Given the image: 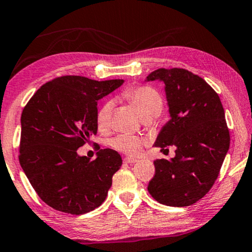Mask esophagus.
I'll use <instances>...</instances> for the list:
<instances>
[{
    "label": "esophagus",
    "mask_w": 252,
    "mask_h": 252,
    "mask_svg": "<svg viewBox=\"0 0 252 252\" xmlns=\"http://www.w3.org/2000/svg\"><path fill=\"white\" fill-rule=\"evenodd\" d=\"M136 161H137V159H136V158H134V157L124 158V163H126V164H133V163H136Z\"/></svg>",
    "instance_id": "obj_1"
}]
</instances>
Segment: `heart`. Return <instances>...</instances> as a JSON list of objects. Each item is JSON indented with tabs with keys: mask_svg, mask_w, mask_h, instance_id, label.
Segmentation results:
<instances>
[{
	"mask_svg": "<svg viewBox=\"0 0 252 252\" xmlns=\"http://www.w3.org/2000/svg\"><path fill=\"white\" fill-rule=\"evenodd\" d=\"M123 98L128 101L137 110L142 118L157 117L163 110V98L156 89L150 86H137L126 89L123 93ZM113 104L111 101H105L99 106L96 113V123L99 129H104L110 125ZM143 139L129 134H119L110 140V144L120 153L136 155L143 146Z\"/></svg>",
	"mask_w": 252,
	"mask_h": 252,
	"instance_id": "heart-1",
	"label": "heart"
}]
</instances>
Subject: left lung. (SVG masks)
Here are the masks:
<instances>
[{
    "instance_id": "left-lung-1",
    "label": "left lung",
    "mask_w": 252,
    "mask_h": 252,
    "mask_svg": "<svg viewBox=\"0 0 252 252\" xmlns=\"http://www.w3.org/2000/svg\"><path fill=\"white\" fill-rule=\"evenodd\" d=\"M155 80L165 84L171 119L154 146H174L175 157L154 161L148 191L160 204L188 206L212 188L229 149L225 111L211 86L185 68H158L147 77Z\"/></svg>"
}]
</instances>
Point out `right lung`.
<instances>
[{"label":"right lung","instance_id":"add662e5","mask_svg":"<svg viewBox=\"0 0 252 252\" xmlns=\"http://www.w3.org/2000/svg\"><path fill=\"white\" fill-rule=\"evenodd\" d=\"M124 80L64 75L37 89L23 110L19 163L40 198L55 210L84 215L104 202L123 159L101 149L95 160L77 150L97 133V101Z\"/></svg>","mask_w":252,"mask_h":252}]
</instances>
